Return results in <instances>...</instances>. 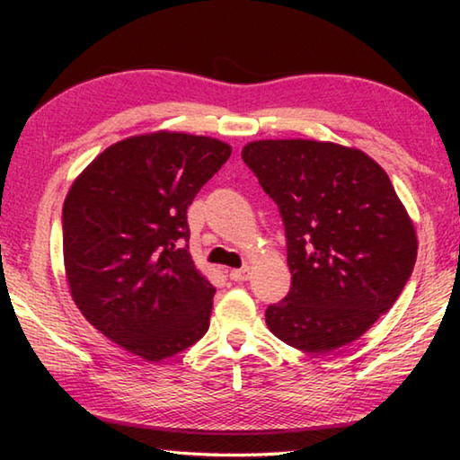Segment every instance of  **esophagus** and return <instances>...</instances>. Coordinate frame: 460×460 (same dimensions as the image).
Segmentation results:
<instances>
[{
	"instance_id": "esophagus-1",
	"label": "esophagus",
	"mask_w": 460,
	"mask_h": 460,
	"mask_svg": "<svg viewBox=\"0 0 460 460\" xmlns=\"http://www.w3.org/2000/svg\"><path fill=\"white\" fill-rule=\"evenodd\" d=\"M229 278L233 279V282H245V279L249 278V268L243 266V268H239V270H231L229 271Z\"/></svg>"
}]
</instances>
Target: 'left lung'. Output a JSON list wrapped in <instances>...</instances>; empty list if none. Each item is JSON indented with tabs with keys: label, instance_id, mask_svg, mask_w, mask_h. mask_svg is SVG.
<instances>
[{
	"label": "left lung",
	"instance_id": "1",
	"mask_svg": "<svg viewBox=\"0 0 460 460\" xmlns=\"http://www.w3.org/2000/svg\"><path fill=\"white\" fill-rule=\"evenodd\" d=\"M241 158L286 227L290 292L266 323L305 353L337 351L371 329L408 284L416 231L367 154L313 139H261Z\"/></svg>",
	"mask_w": 460,
	"mask_h": 460
}]
</instances>
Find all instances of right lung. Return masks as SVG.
Masks as SVG:
<instances>
[{
	"instance_id": "1",
	"label": "right lung",
	"mask_w": 460,
	"mask_h": 460,
	"mask_svg": "<svg viewBox=\"0 0 460 460\" xmlns=\"http://www.w3.org/2000/svg\"><path fill=\"white\" fill-rule=\"evenodd\" d=\"M229 155L205 136H136L99 154L66 194L75 305L131 355L162 361L208 331L215 288L194 268L186 208Z\"/></svg>"
}]
</instances>
